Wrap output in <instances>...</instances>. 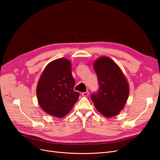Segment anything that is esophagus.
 <instances>
[{
	"label": "esophagus",
	"instance_id": "esophagus-1",
	"mask_svg": "<svg viewBox=\"0 0 160 160\" xmlns=\"http://www.w3.org/2000/svg\"><path fill=\"white\" fill-rule=\"evenodd\" d=\"M81 95H83V96H84V97H87V96H88V95H89V92H88V91L83 92V93H81Z\"/></svg>",
	"mask_w": 160,
	"mask_h": 160
}]
</instances>
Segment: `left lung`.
Segmentation results:
<instances>
[{
    "label": "left lung",
    "instance_id": "8db88e82",
    "mask_svg": "<svg viewBox=\"0 0 160 160\" xmlns=\"http://www.w3.org/2000/svg\"><path fill=\"white\" fill-rule=\"evenodd\" d=\"M93 68L99 85V91L91 97L95 108L105 117L118 115L129 97V86L126 77L120 67L107 57L97 59Z\"/></svg>",
    "mask_w": 160,
    "mask_h": 160
}]
</instances>
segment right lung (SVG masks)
I'll return each mask as SVG.
<instances>
[{"label": "right lung", "mask_w": 160, "mask_h": 160, "mask_svg": "<svg viewBox=\"0 0 160 160\" xmlns=\"http://www.w3.org/2000/svg\"><path fill=\"white\" fill-rule=\"evenodd\" d=\"M75 83L70 61L61 58L51 61L38 81V105L47 114L58 118L64 117L79 99V93L74 91Z\"/></svg>", "instance_id": "obj_1"}]
</instances>
